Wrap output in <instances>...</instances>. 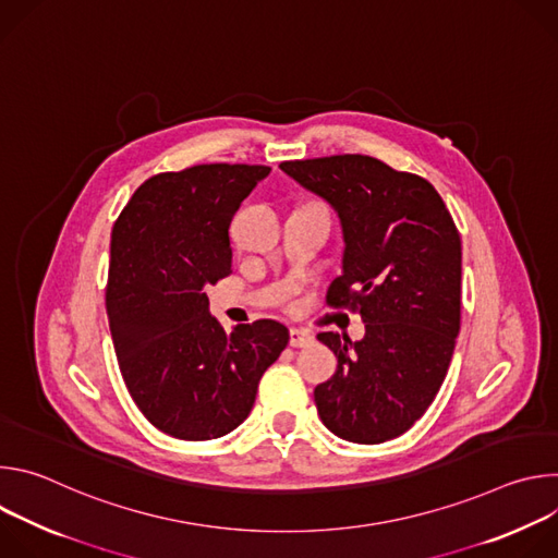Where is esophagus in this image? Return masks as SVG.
Listing matches in <instances>:
<instances>
[{"instance_id": "1", "label": "esophagus", "mask_w": 558, "mask_h": 558, "mask_svg": "<svg viewBox=\"0 0 558 558\" xmlns=\"http://www.w3.org/2000/svg\"><path fill=\"white\" fill-rule=\"evenodd\" d=\"M289 344H291L293 349L308 347V344H313V336H311L308 331H304V329H291V331H289Z\"/></svg>"}]
</instances>
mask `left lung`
Wrapping results in <instances>:
<instances>
[{"mask_svg": "<svg viewBox=\"0 0 558 558\" xmlns=\"http://www.w3.org/2000/svg\"><path fill=\"white\" fill-rule=\"evenodd\" d=\"M282 172L333 205L344 231L342 276L327 304L362 315L360 342L320 333L338 368L313 390L323 424L355 444L407 433L439 392L461 327V238L422 177L373 156L282 161Z\"/></svg>", "mask_w": 558, "mask_h": 558, "instance_id": "left-lung-1", "label": "left lung"}]
</instances>
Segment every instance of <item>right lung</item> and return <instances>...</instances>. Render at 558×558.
I'll use <instances>...</instances> for the list:
<instances>
[{"instance_id":"right-lung-1","label":"right lung","mask_w":558,"mask_h":558,"mask_svg":"<svg viewBox=\"0 0 558 558\" xmlns=\"http://www.w3.org/2000/svg\"><path fill=\"white\" fill-rule=\"evenodd\" d=\"M267 166L207 163L147 179L112 227L106 308L123 381L151 426L185 441L241 426L289 331L276 320L231 333L207 284L231 274L229 225Z\"/></svg>"}]
</instances>
